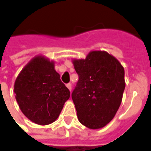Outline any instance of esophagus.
I'll return each instance as SVG.
<instances>
[{
	"label": "esophagus",
	"instance_id": "1",
	"mask_svg": "<svg viewBox=\"0 0 151 151\" xmlns=\"http://www.w3.org/2000/svg\"><path fill=\"white\" fill-rule=\"evenodd\" d=\"M66 86H67V88H68V89L70 90V91L72 90V85H71V83H68V84L66 85Z\"/></svg>",
	"mask_w": 151,
	"mask_h": 151
}]
</instances>
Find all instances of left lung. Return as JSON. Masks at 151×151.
<instances>
[{"instance_id":"left-lung-1","label":"left lung","mask_w":151,"mask_h":151,"mask_svg":"<svg viewBox=\"0 0 151 151\" xmlns=\"http://www.w3.org/2000/svg\"><path fill=\"white\" fill-rule=\"evenodd\" d=\"M73 64L79 78L72 93L79 122L90 129L102 128L121 105L126 86L123 66L106 51H91Z\"/></svg>"}]
</instances>
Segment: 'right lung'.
<instances>
[{
    "label": "right lung",
    "mask_w": 151,
    "mask_h": 151,
    "mask_svg": "<svg viewBox=\"0 0 151 151\" xmlns=\"http://www.w3.org/2000/svg\"><path fill=\"white\" fill-rule=\"evenodd\" d=\"M14 93L25 117L43 126L56 121L70 96L53 61L43 56L35 57L23 68L14 83Z\"/></svg>",
    "instance_id": "add662e5"
}]
</instances>
